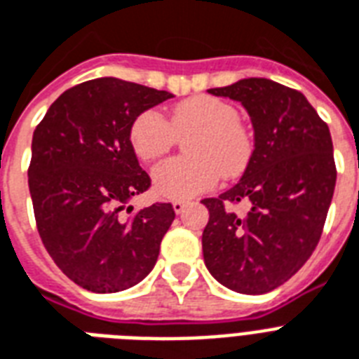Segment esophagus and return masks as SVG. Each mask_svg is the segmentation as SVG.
Instances as JSON below:
<instances>
[{
	"label": "esophagus",
	"mask_w": 359,
	"mask_h": 359,
	"mask_svg": "<svg viewBox=\"0 0 359 359\" xmlns=\"http://www.w3.org/2000/svg\"><path fill=\"white\" fill-rule=\"evenodd\" d=\"M186 205H188V203L182 201V199H177V201H173V210H175V214L184 212Z\"/></svg>",
	"instance_id": "esophagus-1"
}]
</instances>
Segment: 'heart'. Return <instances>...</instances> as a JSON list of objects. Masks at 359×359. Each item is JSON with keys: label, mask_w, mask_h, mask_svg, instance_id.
Here are the masks:
<instances>
[{"label": "heart", "mask_w": 359, "mask_h": 359, "mask_svg": "<svg viewBox=\"0 0 359 359\" xmlns=\"http://www.w3.org/2000/svg\"><path fill=\"white\" fill-rule=\"evenodd\" d=\"M188 135V156L173 158L152 171V188L163 199H190L216 186L219 177H236L250 163L253 140L227 100L199 95L177 104L169 123L149 109L130 128L132 149L143 162L163 156L177 135Z\"/></svg>", "instance_id": "obj_1"}]
</instances>
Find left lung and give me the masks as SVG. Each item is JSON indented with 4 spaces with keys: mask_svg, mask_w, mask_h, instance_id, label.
I'll list each match as a JSON object with an SVG mask.
<instances>
[{
    "mask_svg": "<svg viewBox=\"0 0 359 359\" xmlns=\"http://www.w3.org/2000/svg\"><path fill=\"white\" fill-rule=\"evenodd\" d=\"M208 93L244 106L253 152L233 188L203 199L205 264L227 289L264 294L304 266L323 235L337 179L332 135L307 98L278 81L245 78ZM235 202L248 205L245 217L224 208Z\"/></svg>",
    "mask_w": 359,
    "mask_h": 359,
    "instance_id": "left-lung-1",
    "label": "left lung"
}]
</instances>
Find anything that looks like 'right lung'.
Instances as JSON below:
<instances>
[{"label":"right lung","mask_w":359,"mask_h":359,"mask_svg":"<svg viewBox=\"0 0 359 359\" xmlns=\"http://www.w3.org/2000/svg\"><path fill=\"white\" fill-rule=\"evenodd\" d=\"M173 95L119 78L65 91L31 141L29 194L36 229L67 278L91 292H119L151 273L175 219L169 203L130 212L151 186L130 143L135 117Z\"/></svg>","instance_id":"obj_1"}]
</instances>
